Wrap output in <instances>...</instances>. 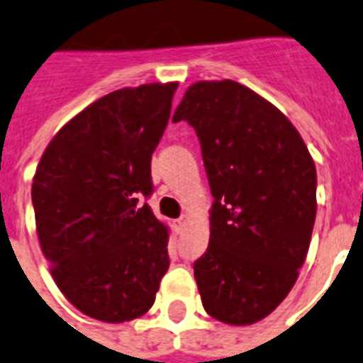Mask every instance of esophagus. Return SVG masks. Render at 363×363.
Masks as SVG:
<instances>
[{"mask_svg":"<svg viewBox=\"0 0 363 363\" xmlns=\"http://www.w3.org/2000/svg\"><path fill=\"white\" fill-rule=\"evenodd\" d=\"M186 223H188V217H186V215H182V217L177 218V220H175L177 230H182V228H184V226H186Z\"/></svg>","mask_w":363,"mask_h":363,"instance_id":"1","label":"esophagus"}]
</instances>
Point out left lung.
<instances>
[{
  "mask_svg": "<svg viewBox=\"0 0 363 363\" xmlns=\"http://www.w3.org/2000/svg\"><path fill=\"white\" fill-rule=\"evenodd\" d=\"M200 138L211 236L194 262L209 316L267 318L291 291L316 220V165L293 123L242 83L198 82L177 106Z\"/></svg>",
  "mask_w": 363,
  "mask_h": 363,
  "instance_id": "8db88e82",
  "label": "left lung"
}]
</instances>
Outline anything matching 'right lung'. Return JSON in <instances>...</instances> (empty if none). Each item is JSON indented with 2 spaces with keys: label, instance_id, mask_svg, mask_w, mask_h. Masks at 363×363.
<instances>
[{
  "label": "right lung",
  "instance_id": "right-lung-1",
  "mask_svg": "<svg viewBox=\"0 0 363 363\" xmlns=\"http://www.w3.org/2000/svg\"><path fill=\"white\" fill-rule=\"evenodd\" d=\"M177 83L108 93L60 129L32 184L35 230L51 276L83 314L108 323L148 312L169 268L167 226L140 196Z\"/></svg>",
  "mask_w": 363,
  "mask_h": 363
}]
</instances>
